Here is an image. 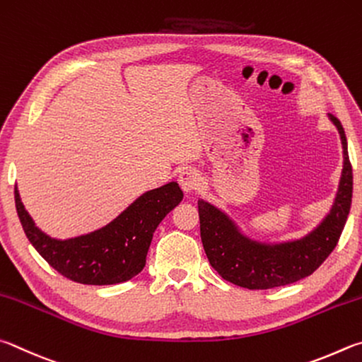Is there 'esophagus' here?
Segmentation results:
<instances>
[{"label": "esophagus", "mask_w": 362, "mask_h": 362, "mask_svg": "<svg viewBox=\"0 0 362 362\" xmlns=\"http://www.w3.org/2000/svg\"><path fill=\"white\" fill-rule=\"evenodd\" d=\"M177 181H180V186L182 187V191L192 192L200 186V175H199L197 170L185 168L180 173Z\"/></svg>", "instance_id": "1"}]
</instances>
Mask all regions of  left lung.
<instances>
[{
    "label": "left lung",
    "instance_id": "1",
    "mask_svg": "<svg viewBox=\"0 0 362 362\" xmlns=\"http://www.w3.org/2000/svg\"><path fill=\"white\" fill-rule=\"evenodd\" d=\"M329 119L341 139L344 168L331 210L307 235L281 243L259 242L245 235L218 206L199 200L202 243L211 267L226 281L248 289L286 286L312 275L337 246L351 206L353 170L344 127L332 114Z\"/></svg>",
    "mask_w": 362,
    "mask_h": 362
}]
</instances>
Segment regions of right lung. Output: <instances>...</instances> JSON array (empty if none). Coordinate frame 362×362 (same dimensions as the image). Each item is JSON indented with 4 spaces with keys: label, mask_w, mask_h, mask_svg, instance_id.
Here are the masks:
<instances>
[{
    "label": "right lung",
    "mask_w": 362,
    "mask_h": 362,
    "mask_svg": "<svg viewBox=\"0 0 362 362\" xmlns=\"http://www.w3.org/2000/svg\"><path fill=\"white\" fill-rule=\"evenodd\" d=\"M14 194L25 235L50 267L76 283L97 286L129 281L144 269L157 226L182 200L181 187L171 181L139 195L105 227L60 240L49 237L35 224L17 186Z\"/></svg>",
    "instance_id": "1"
}]
</instances>
